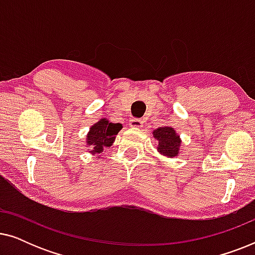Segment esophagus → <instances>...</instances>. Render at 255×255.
Wrapping results in <instances>:
<instances>
[{"mask_svg": "<svg viewBox=\"0 0 255 255\" xmlns=\"http://www.w3.org/2000/svg\"><path fill=\"white\" fill-rule=\"evenodd\" d=\"M142 125H144V121L139 120V118H131V120H130V127L131 128H142Z\"/></svg>", "mask_w": 255, "mask_h": 255, "instance_id": "34e87169", "label": "esophagus"}]
</instances>
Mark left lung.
I'll use <instances>...</instances> for the list:
<instances>
[{
    "mask_svg": "<svg viewBox=\"0 0 255 255\" xmlns=\"http://www.w3.org/2000/svg\"><path fill=\"white\" fill-rule=\"evenodd\" d=\"M153 137L158 140V152L160 154L169 156V158L179 154L181 139L173 128H158L153 131Z\"/></svg>",
    "mask_w": 255,
    "mask_h": 255,
    "instance_id": "left-lung-1",
    "label": "left lung"
}]
</instances>
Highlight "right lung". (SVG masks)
<instances>
[{"label": "right lung", "instance_id": "1", "mask_svg": "<svg viewBox=\"0 0 255 255\" xmlns=\"http://www.w3.org/2000/svg\"><path fill=\"white\" fill-rule=\"evenodd\" d=\"M122 128L123 127L120 123H110L107 118H101L90 128L87 134L86 142L92 148L89 152L93 154H100L101 152H103L104 147H110Z\"/></svg>", "mask_w": 255, "mask_h": 255}]
</instances>
